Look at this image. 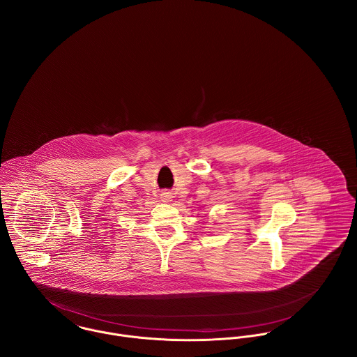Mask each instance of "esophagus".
<instances>
[{
    "instance_id": "esophagus-1",
    "label": "esophagus",
    "mask_w": 357,
    "mask_h": 357,
    "mask_svg": "<svg viewBox=\"0 0 357 357\" xmlns=\"http://www.w3.org/2000/svg\"><path fill=\"white\" fill-rule=\"evenodd\" d=\"M170 198H172V195H170V192H163L162 194V199L165 201V202H167V201H170Z\"/></svg>"
}]
</instances>
